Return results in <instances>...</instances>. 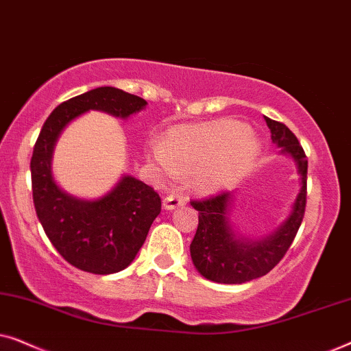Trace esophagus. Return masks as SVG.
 I'll return each mask as SVG.
<instances>
[{"mask_svg":"<svg viewBox=\"0 0 351 351\" xmlns=\"http://www.w3.org/2000/svg\"><path fill=\"white\" fill-rule=\"evenodd\" d=\"M186 203V198L184 195H177V193H172V195H167L165 199H162V206H165V209H176L179 208V206H184Z\"/></svg>","mask_w":351,"mask_h":351,"instance_id":"34e87169","label":"esophagus"}]
</instances>
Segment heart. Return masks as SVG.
I'll return each instance as SVG.
<instances>
[{"mask_svg": "<svg viewBox=\"0 0 351 351\" xmlns=\"http://www.w3.org/2000/svg\"><path fill=\"white\" fill-rule=\"evenodd\" d=\"M257 142L243 124L219 119L177 128L150 160L165 172L190 174L199 191H215L238 179L257 153Z\"/></svg>", "mask_w": 351, "mask_h": 351, "instance_id": "1", "label": "heart"}]
</instances>
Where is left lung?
I'll return each mask as SVG.
<instances>
[{
    "instance_id": "8db88e82",
    "label": "left lung",
    "mask_w": 351,
    "mask_h": 351,
    "mask_svg": "<svg viewBox=\"0 0 351 351\" xmlns=\"http://www.w3.org/2000/svg\"><path fill=\"white\" fill-rule=\"evenodd\" d=\"M265 121L270 128L271 141L282 147L281 152L289 153L297 162L302 177L300 193L297 195L289 219L270 237L254 243L238 239L230 227V191L222 190L208 198L191 199V206L198 210V228L190 244L191 261L196 270L210 281L241 285L267 275L286 256L304 220L308 160L294 132L285 123L270 118H265Z\"/></svg>"
}]
</instances>
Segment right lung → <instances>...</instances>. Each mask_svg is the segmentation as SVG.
Here are the masks:
<instances>
[{
    "instance_id": "1",
    "label": "right lung",
    "mask_w": 351,
    "mask_h": 351,
    "mask_svg": "<svg viewBox=\"0 0 351 351\" xmlns=\"http://www.w3.org/2000/svg\"><path fill=\"white\" fill-rule=\"evenodd\" d=\"M145 105L147 100L138 95L110 86L88 90L56 107L33 147L30 169L38 219L52 246L83 271L110 275L124 270L161 213V198L150 185L131 176L123 177L102 199L83 201L66 195L51 172L54 143L62 129L88 110L128 118Z\"/></svg>"
}]
</instances>
